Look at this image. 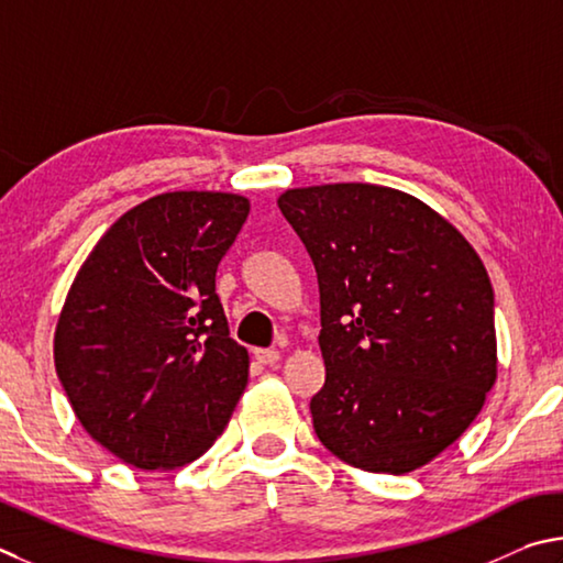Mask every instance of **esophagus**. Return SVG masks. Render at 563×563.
I'll return each mask as SVG.
<instances>
[{
	"label": "esophagus",
	"instance_id": "1",
	"mask_svg": "<svg viewBox=\"0 0 563 563\" xmlns=\"http://www.w3.org/2000/svg\"><path fill=\"white\" fill-rule=\"evenodd\" d=\"M254 358H256V363H262V366H274V363L279 361V351H276V349H254Z\"/></svg>",
	"mask_w": 563,
	"mask_h": 563
}]
</instances>
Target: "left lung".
<instances>
[{"instance_id": "1", "label": "left lung", "mask_w": 563, "mask_h": 563, "mask_svg": "<svg viewBox=\"0 0 563 563\" xmlns=\"http://www.w3.org/2000/svg\"><path fill=\"white\" fill-rule=\"evenodd\" d=\"M279 210L319 279V440L366 472L428 465L470 428L497 378L485 264L455 227L390 187H299Z\"/></svg>"}]
</instances>
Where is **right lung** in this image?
Here are the masks:
<instances>
[{
  "instance_id": "add662e5",
  "label": "right lung",
  "mask_w": 563,
  "mask_h": 563,
  "mask_svg": "<svg viewBox=\"0 0 563 563\" xmlns=\"http://www.w3.org/2000/svg\"><path fill=\"white\" fill-rule=\"evenodd\" d=\"M250 214L227 192H165L111 224L68 289L56 376L88 435L137 470L180 467L222 435L250 376L217 264Z\"/></svg>"
}]
</instances>
